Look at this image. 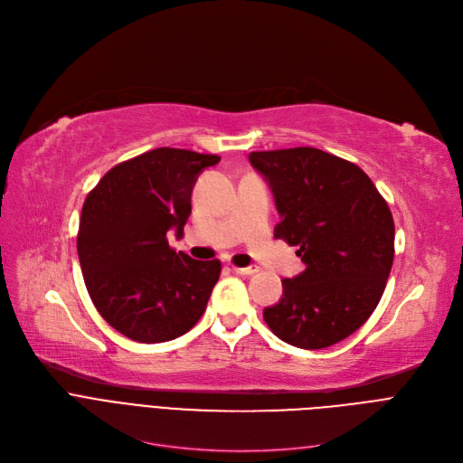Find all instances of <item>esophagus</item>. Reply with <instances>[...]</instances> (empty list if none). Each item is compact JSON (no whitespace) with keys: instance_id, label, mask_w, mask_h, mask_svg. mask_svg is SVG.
<instances>
[{"instance_id":"34e87169","label":"esophagus","mask_w":463,"mask_h":463,"mask_svg":"<svg viewBox=\"0 0 463 463\" xmlns=\"http://www.w3.org/2000/svg\"><path fill=\"white\" fill-rule=\"evenodd\" d=\"M232 269L235 270L237 275H242V277H250L254 273H258L260 267L258 265H250V267H237V265H232Z\"/></svg>"}]
</instances>
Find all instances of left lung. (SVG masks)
<instances>
[{"instance_id":"1","label":"left lung","mask_w":463,"mask_h":463,"mask_svg":"<svg viewBox=\"0 0 463 463\" xmlns=\"http://www.w3.org/2000/svg\"><path fill=\"white\" fill-rule=\"evenodd\" d=\"M250 165L273 190L275 237L298 247L307 269L284 279L263 310L280 340L329 347L355 333L382 298L394 260V221L372 179L349 160L316 147L252 151Z\"/></svg>"}]
</instances>
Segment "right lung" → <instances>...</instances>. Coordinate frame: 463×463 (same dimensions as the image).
Masks as SVG:
<instances>
[{
    "label": "right lung",
    "instance_id": "obj_1",
    "mask_svg": "<svg viewBox=\"0 0 463 463\" xmlns=\"http://www.w3.org/2000/svg\"><path fill=\"white\" fill-rule=\"evenodd\" d=\"M219 155L158 147L121 162L81 207L76 249L88 293L106 323L142 344L174 340L202 317L221 261L175 252L193 186Z\"/></svg>",
    "mask_w": 463,
    "mask_h": 463
}]
</instances>
